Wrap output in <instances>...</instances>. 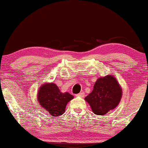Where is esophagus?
<instances>
[{
  "mask_svg": "<svg viewBox=\"0 0 148 148\" xmlns=\"http://www.w3.org/2000/svg\"><path fill=\"white\" fill-rule=\"evenodd\" d=\"M77 96H79V97H84V92H80V93H79L77 95Z\"/></svg>",
  "mask_w": 148,
  "mask_h": 148,
  "instance_id": "34e87169",
  "label": "esophagus"
}]
</instances>
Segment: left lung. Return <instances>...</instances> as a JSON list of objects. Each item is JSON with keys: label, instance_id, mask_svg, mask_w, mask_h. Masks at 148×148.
<instances>
[{"label": "left lung", "instance_id": "obj_1", "mask_svg": "<svg viewBox=\"0 0 148 148\" xmlns=\"http://www.w3.org/2000/svg\"><path fill=\"white\" fill-rule=\"evenodd\" d=\"M122 97V88L116 77L112 75L97 79L93 90L85 97L86 101L97 115H104L117 106Z\"/></svg>", "mask_w": 148, "mask_h": 148}]
</instances>
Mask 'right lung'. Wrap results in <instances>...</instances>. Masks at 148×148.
<instances>
[{"instance_id":"1","label":"right lung","mask_w":148,"mask_h":148,"mask_svg":"<svg viewBox=\"0 0 148 148\" xmlns=\"http://www.w3.org/2000/svg\"><path fill=\"white\" fill-rule=\"evenodd\" d=\"M73 97L68 92H62L53 82L43 84L37 94L40 106L54 117L63 114L68 102Z\"/></svg>"}]
</instances>
